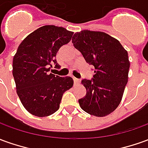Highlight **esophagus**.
Masks as SVG:
<instances>
[{
    "label": "esophagus",
    "instance_id": "1",
    "mask_svg": "<svg viewBox=\"0 0 148 148\" xmlns=\"http://www.w3.org/2000/svg\"><path fill=\"white\" fill-rule=\"evenodd\" d=\"M73 79H74V84H77L78 82H79V79H77V78H76V77H73Z\"/></svg>",
    "mask_w": 148,
    "mask_h": 148
}]
</instances>
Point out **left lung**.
Returning a JSON list of instances; mask_svg holds the SVG:
<instances>
[{"instance_id": "obj_1", "label": "left lung", "mask_w": 148, "mask_h": 148, "mask_svg": "<svg viewBox=\"0 0 148 148\" xmlns=\"http://www.w3.org/2000/svg\"><path fill=\"white\" fill-rule=\"evenodd\" d=\"M72 43L86 62L95 67L93 78L82 80L86 94L78 99L79 105L91 115L106 116L119 105L127 83V52L117 39L103 32L75 33Z\"/></svg>"}]
</instances>
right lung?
Returning a JSON list of instances; mask_svg holds the SVG:
<instances>
[{
	"label": "right lung",
	"mask_w": 148,
	"mask_h": 148,
	"mask_svg": "<svg viewBox=\"0 0 148 148\" xmlns=\"http://www.w3.org/2000/svg\"><path fill=\"white\" fill-rule=\"evenodd\" d=\"M73 32L63 27L45 25L24 39L13 60V75L17 95L32 114L45 117L59 109L65 92L73 86L71 77L49 73L60 69L55 57L58 49L71 42Z\"/></svg>",
	"instance_id": "obj_1"
}]
</instances>
